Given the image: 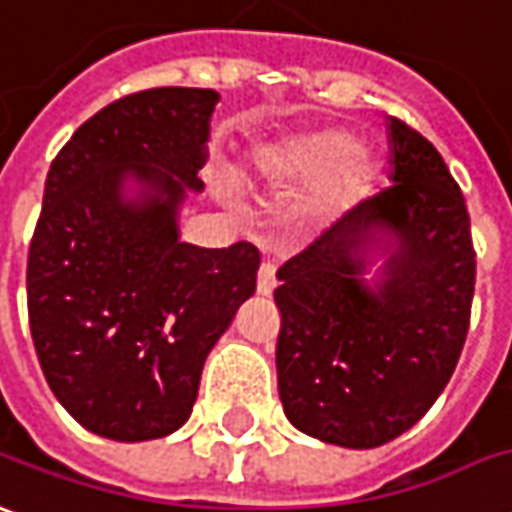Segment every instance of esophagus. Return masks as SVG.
I'll return each instance as SVG.
<instances>
[{
	"label": "esophagus",
	"mask_w": 512,
	"mask_h": 512,
	"mask_svg": "<svg viewBox=\"0 0 512 512\" xmlns=\"http://www.w3.org/2000/svg\"><path fill=\"white\" fill-rule=\"evenodd\" d=\"M274 263H260V271H257V294H263V297H269L271 291H274V285H277V277H274Z\"/></svg>",
	"instance_id": "obj_1"
}]
</instances>
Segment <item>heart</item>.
Instances as JSON below:
<instances>
[{"instance_id": "heart-1", "label": "heart", "mask_w": 512, "mask_h": 512, "mask_svg": "<svg viewBox=\"0 0 512 512\" xmlns=\"http://www.w3.org/2000/svg\"><path fill=\"white\" fill-rule=\"evenodd\" d=\"M260 168L274 179L311 182L319 179L314 204L325 210L342 201L367 173V156L358 151V139L347 131H314L288 137L260 151Z\"/></svg>"}]
</instances>
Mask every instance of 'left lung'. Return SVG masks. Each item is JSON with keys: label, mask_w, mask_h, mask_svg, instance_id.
Segmentation results:
<instances>
[{"label": "left lung", "mask_w": 512, "mask_h": 512, "mask_svg": "<svg viewBox=\"0 0 512 512\" xmlns=\"http://www.w3.org/2000/svg\"><path fill=\"white\" fill-rule=\"evenodd\" d=\"M392 184L277 271L285 417L342 448H378L440 398L471 325L476 252L460 184L423 134L389 117ZM373 256L385 266L363 280Z\"/></svg>", "instance_id": "8db88e82"}]
</instances>
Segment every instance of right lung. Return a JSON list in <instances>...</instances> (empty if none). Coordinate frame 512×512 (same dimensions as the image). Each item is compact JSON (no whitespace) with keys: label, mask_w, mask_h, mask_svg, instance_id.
<instances>
[{"label":"right lung","mask_w":512,"mask_h":512,"mask_svg":"<svg viewBox=\"0 0 512 512\" xmlns=\"http://www.w3.org/2000/svg\"><path fill=\"white\" fill-rule=\"evenodd\" d=\"M212 89L120 97L52 159L27 255V314L47 384L83 429L156 440L193 412L204 361L255 294L260 252L179 241L201 190ZM138 193L124 196V182Z\"/></svg>","instance_id":"obj_1"}]
</instances>
